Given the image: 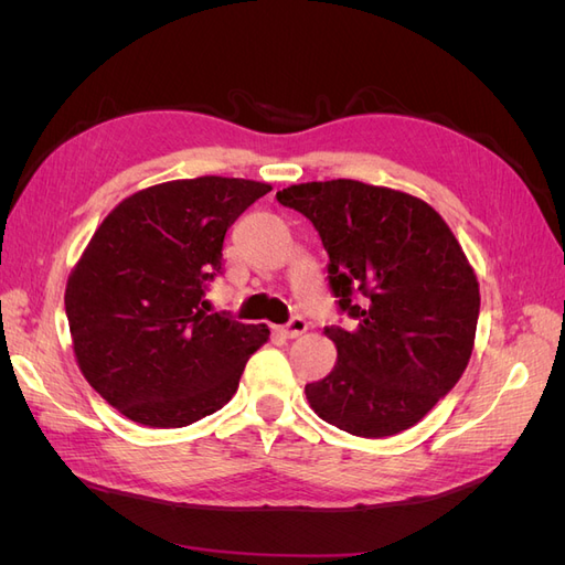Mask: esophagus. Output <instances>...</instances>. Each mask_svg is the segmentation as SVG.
I'll return each mask as SVG.
<instances>
[{
  "label": "esophagus",
  "instance_id": "1",
  "mask_svg": "<svg viewBox=\"0 0 565 565\" xmlns=\"http://www.w3.org/2000/svg\"><path fill=\"white\" fill-rule=\"evenodd\" d=\"M306 330H309V322H306L301 316H295L292 320H289L285 328L280 330V334L282 337H287V339H297V337H301Z\"/></svg>",
  "mask_w": 565,
  "mask_h": 565
}]
</instances>
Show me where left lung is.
Listing matches in <instances>:
<instances>
[{
	"mask_svg": "<svg viewBox=\"0 0 565 565\" xmlns=\"http://www.w3.org/2000/svg\"><path fill=\"white\" fill-rule=\"evenodd\" d=\"M316 226L330 287L355 328H324L337 347L328 377L306 384L316 415L384 438L415 426L459 382L473 351L476 273L450 226L424 200L353 179L278 191Z\"/></svg>",
	"mask_w": 565,
	"mask_h": 565,
	"instance_id": "obj_1",
	"label": "left lung"
}]
</instances>
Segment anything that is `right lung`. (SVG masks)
Returning <instances> with one entry per match:
<instances>
[{"label":"right lung","instance_id":"obj_1","mask_svg":"<svg viewBox=\"0 0 565 565\" xmlns=\"http://www.w3.org/2000/svg\"><path fill=\"white\" fill-rule=\"evenodd\" d=\"M268 183L179 179L125 198L67 276L77 365L100 398L150 429H179L224 407L266 324L207 313L226 231Z\"/></svg>","mask_w":565,"mask_h":565}]
</instances>
